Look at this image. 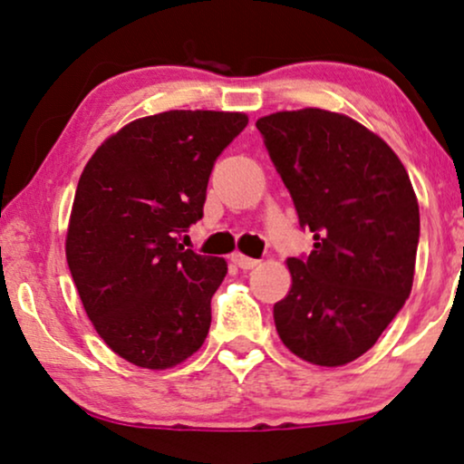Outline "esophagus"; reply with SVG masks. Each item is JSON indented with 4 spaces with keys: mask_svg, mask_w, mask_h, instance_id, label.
Instances as JSON below:
<instances>
[{
    "mask_svg": "<svg viewBox=\"0 0 464 464\" xmlns=\"http://www.w3.org/2000/svg\"><path fill=\"white\" fill-rule=\"evenodd\" d=\"M232 262L237 264L240 270H251V268H256V266L259 264L257 259L246 257V256H243V253H234V256H232Z\"/></svg>",
    "mask_w": 464,
    "mask_h": 464,
    "instance_id": "esophagus-1",
    "label": "esophagus"
}]
</instances>
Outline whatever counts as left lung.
<instances>
[{"label": "left lung", "mask_w": 464, "mask_h": 464, "mask_svg": "<svg viewBox=\"0 0 464 464\" xmlns=\"http://www.w3.org/2000/svg\"><path fill=\"white\" fill-rule=\"evenodd\" d=\"M257 130L294 200L310 256L289 257L291 291L275 304L283 344L314 365L370 351L410 297L420 213L395 151L353 118L276 111Z\"/></svg>", "instance_id": "left-lung-1"}]
</instances>
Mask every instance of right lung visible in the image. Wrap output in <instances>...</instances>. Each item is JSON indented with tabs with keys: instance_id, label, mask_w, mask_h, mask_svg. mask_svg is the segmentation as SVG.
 <instances>
[{
	"instance_id": "add662e5",
	"label": "right lung",
	"mask_w": 464,
	"mask_h": 464,
	"mask_svg": "<svg viewBox=\"0 0 464 464\" xmlns=\"http://www.w3.org/2000/svg\"><path fill=\"white\" fill-rule=\"evenodd\" d=\"M246 122L232 111L156 113L126 124L84 167L69 272L97 334L130 363L167 370L207 338L227 264L177 237L202 218L213 164Z\"/></svg>"
}]
</instances>
